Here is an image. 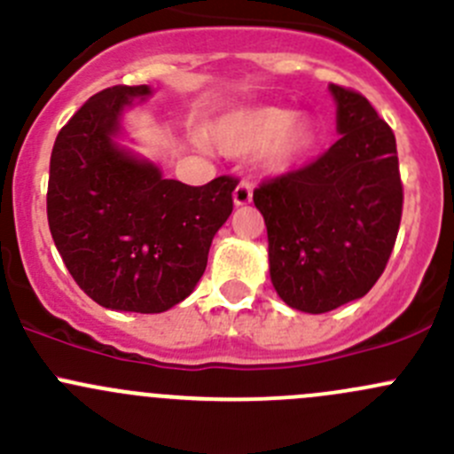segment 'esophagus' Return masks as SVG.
Wrapping results in <instances>:
<instances>
[{
    "mask_svg": "<svg viewBox=\"0 0 454 454\" xmlns=\"http://www.w3.org/2000/svg\"><path fill=\"white\" fill-rule=\"evenodd\" d=\"M232 200H235V206H246L253 201V184L248 180H241L237 184L235 193H232Z\"/></svg>",
    "mask_w": 454,
    "mask_h": 454,
    "instance_id": "esophagus-1",
    "label": "esophagus"
}]
</instances>
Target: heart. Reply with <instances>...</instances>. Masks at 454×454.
<instances>
[{
	"instance_id": "obj_1",
	"label": "heart",
	"mask_w": 454,
	"mask_h": 454,
	"mask_svg": "<svg viewBox=\"0 0 454 454\" xmlns=\"http://www.w3.org/2000/svg\"><path fill=\"white\" fill-rule=\"evenodd\" d=\"M210 138L231 155L254 153L268 146L265 164L272 171H287L312 151L316 131L308 118L292 109L246 107L219 118L210 129Z\"/></svg>"
}]
</instances>
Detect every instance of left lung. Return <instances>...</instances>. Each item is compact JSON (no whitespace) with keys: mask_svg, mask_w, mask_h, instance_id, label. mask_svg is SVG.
<instances>
[{"mask_svg":"<svg viewBox=\"0 0 454 454\" xmlns=\"http://www.w3.org/2000/svg\"><path fill=\"white\" fill-rule=\"evenodd\" d=\"M340 138L308 167L265 180L270 278L290 308L325 314L363 299L387 268L402 219L395 136L363 94L329 85Z\"/></svg>","mask_w":454,"mask_h":454,"instance_id":"obj_1","label":"left lung"}]
</instances>
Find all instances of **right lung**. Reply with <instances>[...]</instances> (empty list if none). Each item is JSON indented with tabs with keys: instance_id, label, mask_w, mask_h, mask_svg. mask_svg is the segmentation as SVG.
<instances>
[{
	"instance_id": "1",
	"label": "right lung",
	"mask_w": 454,
	"mask_h": 454,
	"mask_svg": "<svg viewBox=\"0 0 454 454\" xmlns=\"http://www.w3.org/2000/svg\"><path fill=\"white\" fill-rule=\"evenodd\" d=\"M146 85L98 91L54 140L48 223L81 290L107 309L160 314L184 301L206 270L213 237L232 213L237 180H164L116 145L121 116Z\"/></svg>"
}]
</instances>
